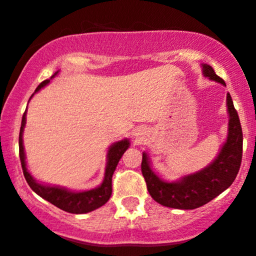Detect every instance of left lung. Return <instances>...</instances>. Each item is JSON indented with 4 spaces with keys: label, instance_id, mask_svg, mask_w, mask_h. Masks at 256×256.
<instances>
[{
    "label": "left lung",
    "instance_id": "left-lung-1",
    "mask_svg": "<svg viewBox=\"0 0 256 256\" xmlns=\"http://www.w3.org/2000/svg\"><path fill=\"white\" fill-rule=\"evenodd\" d=\"M203 72L212 80L226 85L208 64L203 66ZM227 108L230 114L228 137L215 162L204 170L170 184L162 181L152 171L147 154L143 153L142 175L147 184L148 192L154 200L162 206L175 209H196L209 203L233 184L242 162L243 132L240 116L230 94H227Z\"/></svg>",
    "mask_w": 256,
    "mask_h": 256
}]
</instances>
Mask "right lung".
Here are the masks:
<instances>
[{"label": "right lung", "instance_id": "right-lung-1", "mask_svg": "<svg viewBox=\"0 0 256 256\" xmlns=\"http://www.w3.org/2000/svg\"><path fill=\"white\" fill-rule=\"evenodd\" d=\"M48 82L50 80L42 81L40 85L38 86V88L35 90V92H38V90H41L42 87L46 86ZM25 115H26V110L23 114L20 132H19V158H20L22 162L24 178L34 192L38 193V196L46 199L50 203H52L53 206L60 208V209L66 212H72V214H85V212H90L92 210H96L100 206H104L112 196V178H113L115 168H116L124 152L128 150V144H130L128 140L114 143L109 148L108 164H106L104 181L96 190L75 193L64 190V188L44 186V184H38L32 178V175L28 172L26 165H25V154L23 147V128L25 126Z\"/></svg>", "mask_w": 256, "mask_h": 256}]
</instances>
